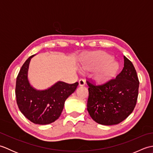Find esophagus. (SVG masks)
<instances>
[{"label":"esophagus","instance_id":"34e87169","mask_svg":"<svg viewBox=\"0 0 153 153\" xmlns=\"http://www.w3.org/2000/svg\"><path fill=\"white\" fill-rule=\"evenodd\" d=\"M85 81L82 79H79V86H83V85H85Z\"/></svg>","mask_w":153,"mask_h":153}]
</instances>
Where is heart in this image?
Instances as JSON below:
<instances>
[{
  "mask_svg": "<svg viewBox=\"0 0 153 153\" xmlns=\"http://www.w3.org/2000/svg\"><path fill=\"white\" fill-rule=\"evenodd\" d=\"M85 70H97L95 79L100 83H106L114 77L119 70V64L113 57L102 51L91 53L82 64Z\"/></svg>",
  "mask_w": 153,
  "mask_h": 153,
  "instance_id": "1",
  "label": "heart"
}]
</instances>
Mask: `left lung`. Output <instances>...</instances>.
<instances>
[{
  "label": "left lung",
  "mask_w": 153,
  "mask_h": 153,
  "mask_svg": "<svg viewBox=\"0 0 153 153\" xmlns=\"http://www.w3.org/2000/svg\"><path fill=\"white\" fill-rule=\"evenodd\" d=\"M123 68L115 79L102 85L87 82V111L99 124L116 125L128 118L137 102L139 79L131 62L123 56Z\"/></svg>",
  "instance_id": "8db88e82"
}]
</instances>
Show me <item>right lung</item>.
<instances>
[{
  "mask_svg": "<svg viewBox=\"0 0 153 153\" xmlns=\"http://www.w3.org/2000/svg\"><path fill=\"white\" fill-rule=\"evenodd\" d=\"M27 58L22 66L16 83V102L20 112L31 122L47 125L59 118L67 98L76 91L78 83L68 84L58 81L43 90L31 85L28 78L31 59Z\"/></svg>",
  "mask_w": 153,
  "mask_h": 153,
  "instance_id": "obj_1",
  "label": "right lung"
}]
</instances>
